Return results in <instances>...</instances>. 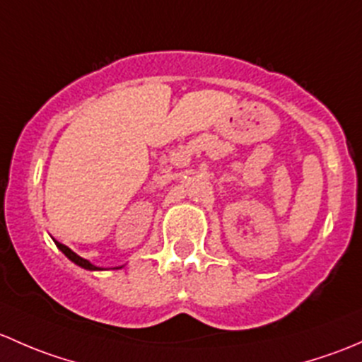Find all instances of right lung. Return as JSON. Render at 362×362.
I'll use <instances>...</instances> for the list:
<instances>
[{"label": "right lung", "mask_w": 362, "mask_h": 362, "mask_svg": "<svg viewBox=\"0 0 362 362\" xmlns=\"http://www.w3.org/2000/svg\"><path fill=\"white\" fill-rule=\"evenodd\" d=\"M55 245H57L59 249H61L62 252H64L66 256H68V258L71 259V262H74L76 264H80V267H83V268H87V270H100V268H98V267H94V264H92L90 262H87V259H83V258H80V256L76 255V252H73L71 251V249L68 247V245H64V244H61V242H57L55 240Z\"/></svg>", "instance_id": "right-lung-1"}]
</instances>
